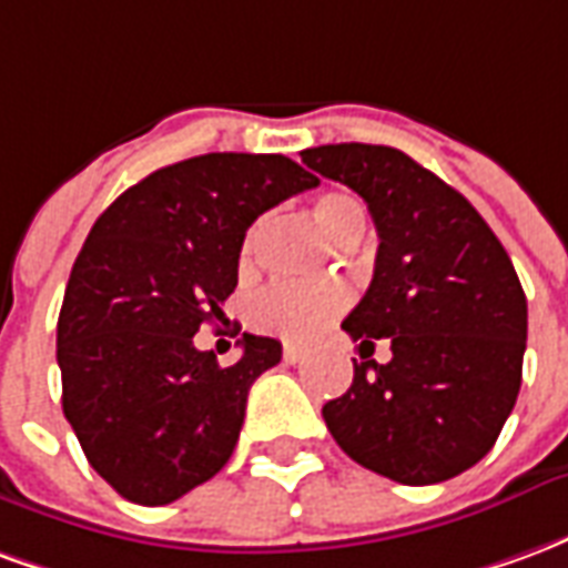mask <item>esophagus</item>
I'll use <instances>...</instances> for the list:
<instances>
[{"instance_id": "1", "label": "esophagus", "mask_w": 568, "mask_h": 568, "mask_svg": "<svg viewBox=\"0 0 568 568\" xmlns=\"http://www.w3.org/2000/svg\"><path fill=\"white\" fill-rule=\"evenodd\" d=\"M304 358H307V349H301V346L292 344L283 346V362H288V365H297V362H304Z\"/></svg>"}]
</instances>
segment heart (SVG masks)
Instances as JSON below:
<instances>
[{
    "label": "heart",
    "instance_id": "obj_1",
    "mask_svg": "<svg viewBox=\"0 0 568 568\" xmlns=\"http://www.w3.org/2000/svg\"><path fill=\"white\" fill-rule=\"evenodd\" d=\"M313 219L334 243H344L365 234L368 212L365 203L349 194V191H325L313 203ZM255 248V227L248 231L243 246H240V261L246 264ZM349 304V292L337 283L322 285H292L280 283L264 288L248 301V325L273 337H283L292 344H310L316 341L328 325H332Z\"/></svg>",
    "mask_w": 568,
    "mask_h": 568
}]
</instances>
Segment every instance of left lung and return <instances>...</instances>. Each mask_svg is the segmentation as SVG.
<instances>
[{"instance_id":"8db88e82","label":"left lung","mask_w":568,"mask_h":568,"mask_svg":"<svg viewBox=\"0 0 568 568\" xmlns=\"http://www.w3.org/2000/svg\"><path fill=\"white\" fill-rule=\"evenodd\" d=\"M313 173L368 203L377 261L344 320L358 341L353 386L322 407L341 450L377 475L426 487L480 463L514 410L526 349V295L480 212L389 145L301 151ZM390 337L386 366L367 356Z\"/></svg>"}]
</instances>
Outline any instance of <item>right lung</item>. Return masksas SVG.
I'll list each match as a JSON object with an SVG mask.
<instances>
[{
    "label": "right lung",
    "mask_w": 568,
    "mask_h": 568,
    "mask_svg": "<svg viewBox=\"0 0 568 568\" xmlns=\"http://www.w3.org/2000/svg\"><path fill=\"white\" fill-rule=\"evenodd\" d=\"M320 185L283 154L212 151L128 187L93 222L57 320L63 414L93 471L136 505H166L219 475L248 386L283 358L243 334L222 368L194 334L222 320L248 224Z\"/></svg>",
    "instance_id": "obj_1"
}]
</instances>
